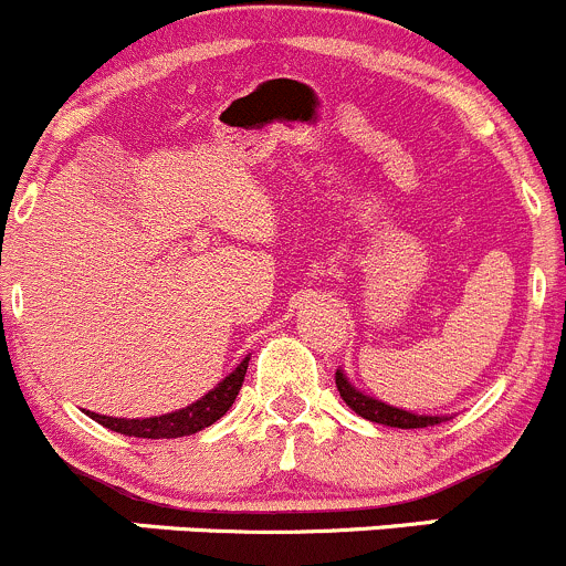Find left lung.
<instances>
[{"label": "left lung", "instance_id": "obj_1", "mask_svg": "<svg viewBox=\"0 0 566 566\" xmlns=\"http://www.w3.org/2000/svg\"><path fill=\"white\" fill-rule=\"evenodd\" d=\"M335 385H338L340 399H344L357 416L366 418V421L385 423V427H396V429H423V427H434V423L449 421V416H418V412L385 405V401L374 399V396L363 394L360 388H355L340 368L335 371Z\"/></svg>", "mask_w": 566, "mask_h": 566}]
</instances>
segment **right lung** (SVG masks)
Here are the masks:
<instances>
[{"label":"right lung","mask_w":566,"mask_h":566,"mask_svg":"<svg viewBox=\"0 0 566 566\" xmlns=\"http://www.w3.org/2000/svg\"><path fill=\"white\" fill-rule=\"evenodd\" d=\"M250 357H244L220 385L209 390L203 399L192 401L189 407H181L176 412H165V416L154 418H112V416H98V412L87 410V416L93 421H98L101 427L112 429V432L128 434V438H148V440H161V438H187V434L200 432V429L211 427L214 421H220L231 405L237 401L239 390H242L244 374H248Z\"/></svg>","instance_id":"obj_1"}]
</instances>
